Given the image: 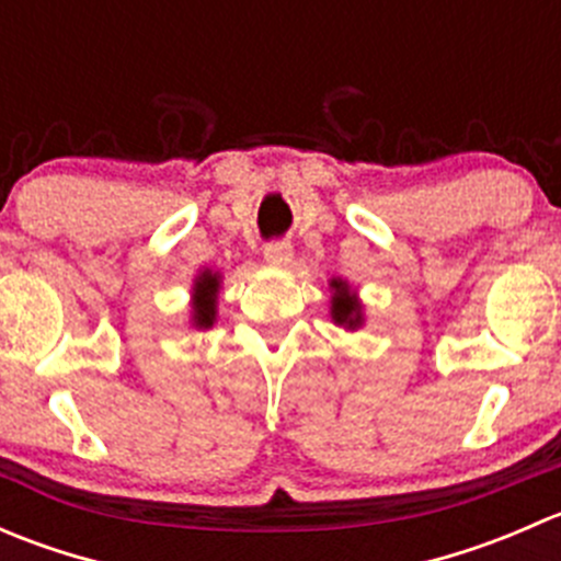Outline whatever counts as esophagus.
<instances>
[{
	"label": "esophagus",
	"instance_id": "esophagus-1",
	"mask_svg": "<svg viewBox=\"0 0 561 561\" xmlns=\"http://www.w3.org/2000/svg\"><path fill=\"white\" fill-rule=\"evenodd\" d=\"M263 257L271 265H287L293 260V247L287 241H268L263 249Z\"/></svg>",
	"mask_w": 561,
	"mask_h": 561
}]
</instances>
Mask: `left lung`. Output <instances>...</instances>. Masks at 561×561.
<instances>
[{"instance_id":"8db88e82","label":"left lung","mask_w":561,"mask_h":561,"mask_svg":"<svg viewBox=\"0 0 561 561\" xmlns=\"http://www.w3.org/2000/svg\"><path fill=\"white\" fill-rule=\"evenodd\" d=\"M333 287H336V296H333V320L339 322V325H347V328H355L360 322V312H358V304H355V298L350 296V290L344 287V282H333Z\"/></svg>"}]
</instances>
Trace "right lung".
<instances>
[{"mask_svg": "<svg viewBox=\"0 0 561 561\" xmlns=\"http://www.w3.org/2000/svg\"><path fill=\"white\" fill-rule=\"evenodd\" d=\"M217 287H219L217 274H208V271L195 282V325L197 328L214 325V307H217L214 298H217Z\"/></svg>", "mask_w": 561, "mask_h": 561, "instance_id": "add662e5", "label": "right lung"}]
</instances>
